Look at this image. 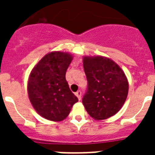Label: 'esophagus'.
Returning <instances> with one entry per match:
<instances>
[{"mask_svg":"<svg viewBox=\"0 0 155 155\" xmlns=\"http://www.w3.org/2000/svg\"><path fill=\"white\" fill-rule=\"evenodd\" d=\"M75 95L78 97V100H81V91H78L76 93H75Z\"/></svg>","mask_w":155,"mask_h":155,"instance_id":"34e87169","label":"esophagus"}]
</instances>
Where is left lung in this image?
<instances>
[{
	"mask_svg": "<svg viewBox=\"0 0 155 155\" xmlns=\"http://www.w3.org/2000/svg\"><path fill=\"white\" fill-rule=\"evenodd\" d=\"M84 73L87 89L82 103L94 120H102L114 116L120 110L128 94L127 77L111 59L101 56L84 57Z\"/></svg>",
	"mask_w": 155,
	"mask_h": 155,
	"instance_id": "left-lung-1",
	"label": "left lung"
}]
</instances>
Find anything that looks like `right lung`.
<instances>
[{"label":"right lung","mask_w":155,"mask_h":155,"mask_svg":"<svg viewBox=\"0 0 155 155\" xmlns=\"http://www.w3.org/2000/svg\"><path fill=\"white\" fill-rule=\"evenodd\" d=\"M72 59L68 53L51 52L42 57L31 71L28 98L35 110L46 120L62 121L78 101L66 81V71Z\"/></svg>","instance_id":"obj_1"}]
</instances>
